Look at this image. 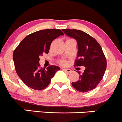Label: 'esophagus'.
<instances>
[{
  "label": "esophagus",
  "instance_id": "34e87169",
  "mask_svg": "<svg viewBox=\"0 0 122 122\" xmlns=\"http://www.w3.org/2000/svg\"><path fill=\"white\" fill-rule=\"evenodd\" d=\"M62 70H63V71H64V72H66V73H70V72H71V71H72L71 70H70V69H65V68H62Z\"/></svg>",
  "mask_w": 122,
  "mask_h": 122
}]
</instances>
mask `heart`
Returning <instances> with one entry per match:
<instances>
[{
	"label": "heart",
	"instance_id": "heart-1",
	"mask_svg": "<svg viewBox=\"0 0 122 122\" xmlns=\"http://www.w3.org/2000/svg\"><path fill=\"white\" fill-rule=\"evenodd\" d=\"M70 40H72V39H69V40H66V41ZM58 63L60 64V65H62V66H65V65H67V62H66V60H64V59H61V60H59Z\"/></svg>",
	"mask_w": 122,
	"mask_h": 122
}]
</instances>
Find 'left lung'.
<instances>
[{
    "label": "left lung",
    "instance_id": "obj_1",
    "mask_svg": "<svg viewBox=\"0 0 122 122\" xmlns=\"http://www.w3.org/2000/svg\"><path fill=\"white\" fill-rule=\"evenodd\" d=\"M62 31L77 41L78 56L74 65L85 67L82 74L78 72L79 80L72 82V86L81 92L93 90L103 78L107 66L102 47L94 38L83 31L75 29H63Z\"/></svg>",
    "mask_w": 122,
    "mask_h": 122
}]
</instances>
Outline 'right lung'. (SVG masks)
Here are the masks:
<instances>
[{
	"mask_svg": "<svg viewBox=\"0 0 122 122\" xmlns=\"http://www.w3.org/2000/svg\"><path fill=\"white\" fill-rule=\"evenodd\" d=\"M64 33L60 29H46L29 34L21 41L13 54L18 76L34 90L46 88L60 67L50 65L45 70L39 64L40 56L48 54L52 41Z\"/></svg>",
	"mask_w": 122,
	"mask_h": 122,
	"instance_id": "1",
	"label": "right lung"
}]
</instances>
